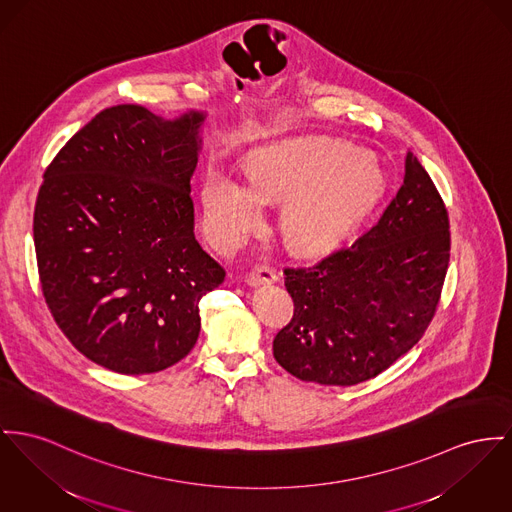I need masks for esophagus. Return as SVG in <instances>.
Segmentation results:
<instances>
[{
	"mask_svg": "<svg viewBox=\"0 0 512 512\" xmlns=\"http://www.w3.org/2000/svg\"><path fill=\"white\" fill-rule=\"evenodd\" d=\"M277 279V275L273 272L270 266H258L254 272L248 273V277H246V283L250 285V287H258V285H262V283H272Z\"/></svg>",
	"mask_w": 512,
	"mask_h": 512,
	"instance_id": "obj_1",
	"label": "esophagus"
}]
</instances>
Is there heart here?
I'll return each mask as SVG.
<instances>
[{
	"label": "heart",
	"instance_id": "b5f03b06",
	"mask_svg": "<svg viewBox=\"0 0 512 512\" xmlns=\"http://www.w3.org/2000/svg\"><path fill=\"white\" fill-rule=\"evenodd\" d=\"M250 186L211 172L204 184L205 231L233 248L260 221L262 205L285 202L277 229L297 252L336 244L375 202L384 176L375 157L332 139H297L260 149L246 163Z\"/></svg>",
	"mask_w": 512,
	"mask_h": 512
}]
</instances>
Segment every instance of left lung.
Here are the masks:
<instances>
[{
  "instance_id": "left-lung-1",
  "label": "left lung",
  "mask_w": 512,
  "mask_h": 512,
  "mask_svg": "<svg viewBox=\"0 0 512 512\" xmlns=\"http://www.w3.org/2000/svg\"><path fill=\"white\" fill-rule=\"evenodd\" d=\"M450 223L429 172L409 151L404 184L359 239L308 266L283 268L293 318L273 357L305 382L375 378L421 340L443 291Z\"/></svg>"
}]
</instances>
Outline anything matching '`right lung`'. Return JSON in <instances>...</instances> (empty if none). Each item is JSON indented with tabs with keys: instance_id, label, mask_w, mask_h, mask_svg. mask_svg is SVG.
Segmentation results:
<instances>
[{
	"instance_id": "right-lung-1",
	"label": "right lung",
	"mask_w": 512,
	"mask_h": 512,
	"mask_svg": "<svg viewBox=\"0 0 512 512\" xmlns=\"http://www.w3.org/2000/svg\"><path fill=\"white\" fill-rule=\"evenodd\" d=\"M202 112L104 108L44 171L35 205L44 301L71 345L120 375L159 373L200 336L225 270L194 237Z\"/></svg>"
}]
</instances>
